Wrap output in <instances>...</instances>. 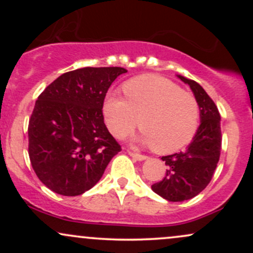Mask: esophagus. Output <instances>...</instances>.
I'll return each instance as SVG.
<instances>
[{
	"label": "esophagus",
	"instance_id": "34e87169",
	"mask_svg": "<svg viewBox=\"0 0 253 253\" xmlns=\"http://www.w3.org/2000/svg\"><path fill=\"white\" fill-rule=\"evenodd\" d=\"M128 155L130 156V157H133V158H135L136 161H145V159L147 158L146 156H144V155H140V153H135V152H132V151H128Z\"/></svg>",
	"mask_w": 253,
	"mask_h": 253
}]
</instances>
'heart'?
<instances>
[{"mask_svg":"<svg viewBox=\"0 0 253 253\" xmlns=\"http://www.w3.org/2000/svg\"><path fill=\"white\" fill-rule=\"evenodd\" d=\"M123 90L126 98L108 94L103 102L104 121L113 135L124 138L139 123L143 133L138 141L152 145L157 153L169 155L190 143L200 120L193 94L156 75L132 78Z\"/></svg>","mask_w":253,"mask_h":253,"instance_id":"b5f03b06","label":"heart"}]
</instances>
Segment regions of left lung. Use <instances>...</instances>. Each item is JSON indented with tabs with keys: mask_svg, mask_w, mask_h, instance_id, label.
Returning <instances> with one entry per match:
<instances>
[{
	"mask_svg": "<svg viewBox=\"0 0 253 253\" xmlns=\"http://www.w3.org/2000/svg\"><path fill=\"white\" fill-rule=\"evenodd\" d=\"M190 86L200 108V126L183 152L162 157L167 175L152 185V190L170 202H182L199 195L211 182L221 150L219 110L205 89L195 81L177 75Z\"/></svg>",
	"mask_w": 253,
	"mask_h": 253,
	"instance_id": "8db88e82",
	"label": "left lung"
}]
</instances>
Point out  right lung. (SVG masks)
Listing matches in <instances>:
<instances>
[{
	"label": "right lung",
	"instance_id": "right-lung-1",
	"mask_svg": "<svg viewBox=\"0 0 253 253\" xmlns=\"http://www.w3.org/2000/svg\"><path fill=\"white\" fill-rule=\"evenodd\" d=\"M124 68H83L54 80L38 97L28 124V155L38 178L64 196L91 189L121 147L102 107Z\"/></svg>",
	"mask_w": 253,
	"mask_h": 253
}]
</instances>
